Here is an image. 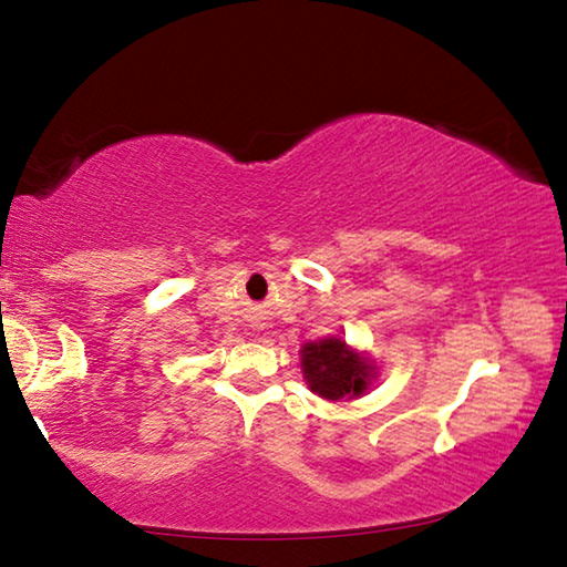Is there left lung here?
Listing matches in <instances>:
<instances>
[{"label": "left lung", "mask_w": 567, "mask_h": 567, "mask_svg": "<svg viewBox=\"0 0 567 567\" xmlns=\"http://www.w3.org/2000/svg\"><path fill=\"white\" fill-rule=\"evenodd\" d=\"M302 372L310 390L328 400L362 395L370 380L368 360L338 338L307 342L302 348Z\"/></svg>", "instance_id": "left-lung-1"}]
</instances>
